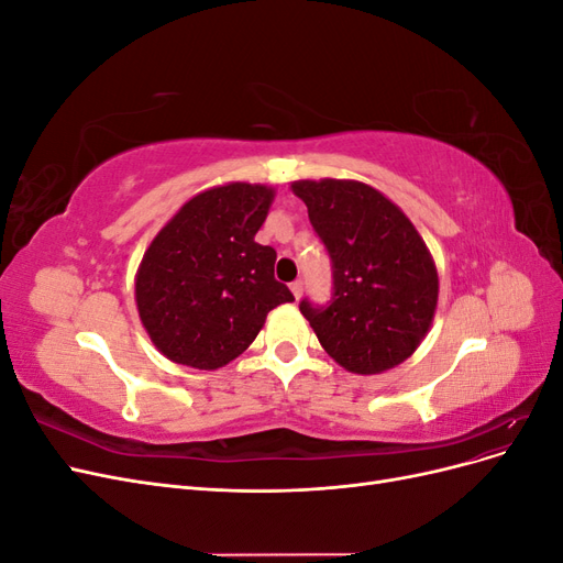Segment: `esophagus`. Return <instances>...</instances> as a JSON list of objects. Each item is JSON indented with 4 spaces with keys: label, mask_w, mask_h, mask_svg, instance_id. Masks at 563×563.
<instances>
[{
    "label": "esophagus",
    "mask_w": 563,
    "mask_h": 563,
    "mask_svg": "<svg viewBox=\"0 0 563 563\" xmlns=\"http://www.w3.org/2000/svg\"><path fill=\"white\" fill-rule=\"evenodd\" d=\"M291 294H294V298H296V300L302 296V282H300V279L291 282Z\"/></svg>",
    "instance_id": "34e87169"
}]
</instances>
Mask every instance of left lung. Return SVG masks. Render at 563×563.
Masks as SVG:
<instances>
[{"label": "left lung", "mask_w": 563, "mask_h": 563, "mask_svg": "<svg viewBox=\"0 0 563 563\" xmlns=\"http://www.w3.org/2000/svg\"><path fill=\"white\" fill-rule=\"evenodd\" d=\"M291 187L331 258V300H300L321 347L362 376L401 364L428 333L439 296L437 267L418 230L364 183Z\"/></svg>", "instance_id": "1"}]
</instances>
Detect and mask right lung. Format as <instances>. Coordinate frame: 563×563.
I'll list each match as a JSON object with an SVG mask.
<instances>
[{"mask_svg":"<svg viewBox=\"0 0 563 563\" xmlns=\"http://www.w3.org/2000/svg\"><path fill=\"white\" fill-rule=\"evenodd\" d=\"M275 192L230 183L192 197L143 255L135 302L152 343L176 364L225 366L291 302L275 279L277 251L253 240Z\"/></svg>","mask_w":563,"mask_h":563,"instance_id":"right-lung-1","label":"right lung"}]
</instances>
